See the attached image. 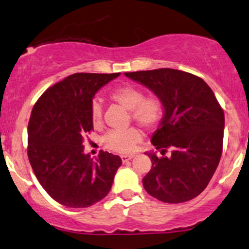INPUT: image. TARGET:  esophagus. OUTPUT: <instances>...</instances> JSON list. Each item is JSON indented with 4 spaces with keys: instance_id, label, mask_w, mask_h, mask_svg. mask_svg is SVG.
I'll return each mask as SVG.
<instances>
[{
    "instance_id": "34e87169",
    "label": "esophagus",
    "mask_w": 249,
    "mask_h": 249,
    "mask_svg": "<svg viewBox=\"0 0 249 249\" xmlns=\"http://www.w3.org/2000/svg\"><path fill=\"white\" fill-rule=\"evenodd\" d=\"M132 158H134V156H121V160H122V162H127V161H129V160H131Z\"/></svg>"
}]
</instances>
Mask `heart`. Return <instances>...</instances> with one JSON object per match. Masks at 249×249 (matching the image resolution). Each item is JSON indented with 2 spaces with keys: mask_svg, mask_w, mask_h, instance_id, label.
I'll list each match as a JSON object with an SVG mask.
<instances>
[{
  "mask_svg": "<svg viewBox=\"0 0 249 249\" xmlns=\"http://www.w3.org/2000/svg\"><path fill=\"white\" fill-rule=\"evenodd\" d=\"M109 98L130 112V120L145 129L157 128L163 118L164 106L162 99L157 93L144 95L143 90L131 85H122L114 88ZM90 118L95 127L103 124V106L101 102L93 99L90 106ZM142 131L136 127L124 130H111L103 138V144L109 151L127 154L135 150L142 141Z\"/></svg>",
  "mask_w": 249,
  "mask_h": 249,
  "instance_id": "heart-1",
  "label": "heart"
}]
</instances>
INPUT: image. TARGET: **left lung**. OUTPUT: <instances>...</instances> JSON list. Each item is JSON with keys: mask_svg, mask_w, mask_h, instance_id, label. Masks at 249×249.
Listing matches in <instances>:
<instances>
[{"mask_svg": "<svg viewBox=\"0 0 249 249\" xmlns=\"http://www.w3.org/2000/svg\"><path fill=\"white\" fill-rule=\"evenodd\" d=\"M162 99L164 117L152 136L162 157L147 153L148 195L168 203L189 201L207 188L223 150L224 112L201 77L173 69L124 73ZM168 150L169 157L164 156Z\"/></svg>", "mask_w": 249, "mask_h": 249, "instance_id": "obj_1", "label": "left lung"}]
</instances>
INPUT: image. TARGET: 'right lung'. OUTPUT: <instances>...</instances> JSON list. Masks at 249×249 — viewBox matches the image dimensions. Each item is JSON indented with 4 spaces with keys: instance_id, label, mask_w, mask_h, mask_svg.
<instances>
[{
    "instance_id": "right-lung-1",
    "label": "right lung",
    "mask_w": 249,
    "mask_h": 249,
    "mask_svg": "<svg viewBox=\"0 0 249 249\" xmlns=\"http://www.w3.org/2000/svg\"><path fill=\"white\" fill-rule=\"evenodd\" d=\"M120 73H75L42 93L32 109L27 156L42 188L63 206L85 208L105 198L121 166L120 157L83 154L93 130L92 97Z\"/></svg>"
}]
</instances>
